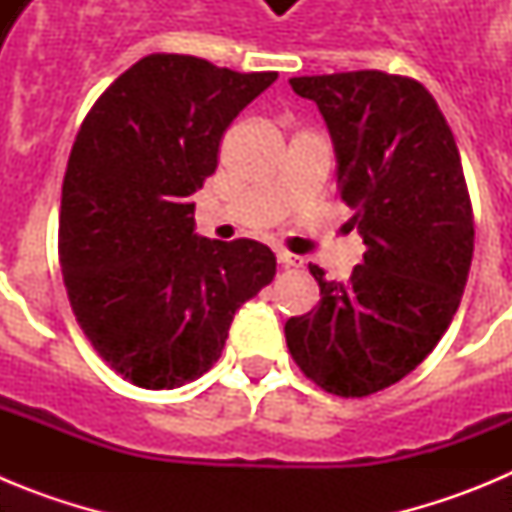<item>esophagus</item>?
<instances>
[{
  "mask_svg": "<svg viewBox=\"0 0 512 512\" xmlns=\"http://www.w3.org/2000/svg\"><path fill=\"white\" fill-rule=\"evenodd\" d=\"M277 261L282 266H292V269H300L302 264H305V261H302V256H295V253H289V251H277Z\"/></svg>",
  "mask_w": 512,
  "mask_h": 512,
  "instance_id": "obj_1",
  "label": "esophagus"
}]
</instances>
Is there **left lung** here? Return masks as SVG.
<instances>
[{"instance_id":"8db88e82","label":"left lung","mask_w":512,"mask_h":512,"mask_svg":"<svg viewBox=\"0 0 512 512\" xmlns=\"http://www.w3.org/2000/svg\"><path fill=\"white\" fill-rule=\"evenodd\" d=\"M318 104L341 200L364 238L348 282L284 323L292 359L323 390L364 397L400 382L441 341L459 307L474 223L459 148L423 84L382 71L289 79Z\"/></svg>"}]
</instances>
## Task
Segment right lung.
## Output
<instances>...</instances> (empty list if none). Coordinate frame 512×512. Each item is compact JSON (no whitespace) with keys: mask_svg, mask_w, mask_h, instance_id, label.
Returning <instances> with one entry per match:
<instances>
[{"mask_svg":"<svg viewBox=\"0 0 512 512\" xmlns=\"http://www.w3.org/2000/svg\"><path fill=\"white\" fill-rule=\"evenodd\" d=\"M274 81L153 53L81 122L61 192L63 282L97 354L138 387L210 372L238 307L277 274L264 243L197 233L192 202L230 122Z\"/></svg>","mask_w":512,"mask_h":512,"instance_id":"1","label":"right lung"}]
</instances>
